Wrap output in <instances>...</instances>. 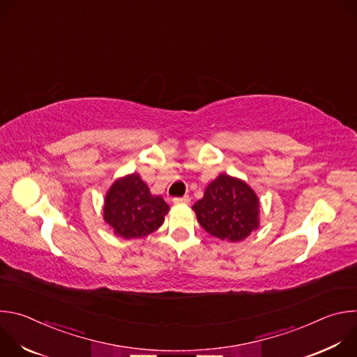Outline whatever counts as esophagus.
<instances>
[{
  "label": "esophagus",
  "instance_id": "1",
  "mask_svg": "<svg viewBox=\"0 0 357 357\" xmlns=\"http://www.w3.org/2000/svg\"><path fill=\"white\" fill-rule=\"evenodd\" d=\"M174 203H176V205H188V203L190 202V197L189 196H181V197H174L172 199Z\"/></svg>",
  "mask_w": 357,
  "mask_h": 357
}]
</instances>
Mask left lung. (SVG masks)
Segmentation results:
<instances>
[{
	"label": "left lung",
	"instance_id": "8db88e82",
	"mask_svg": "<svg viewBox=\"0 0 357 357\" xmlns=\"http://www.w3.org/2000/svg\"><path fill=\"white\" fill-rule=\"evenodd\" d=\"M209 234L229 241L244 240L259 227V199L243 181L219 175L193 208Z\"/></svg>",
	"mask_w": 357,
	"mask_h": 357
}]
</instances>
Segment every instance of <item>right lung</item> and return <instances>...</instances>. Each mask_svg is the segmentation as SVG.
Here are the masks:
<instances>
[{
  "mask_svg": "<svg viewBox=\"0 0 357 357\" xmlns=\"http://www.w3.org/2000/svg\"><path fill=\"white\" fill-rule=\"evenodd\" d=\"M169 206L161 196H152L145 182L131 174L113 183L105 202V220L124 238L144 237L164 223Z\"/></svg>",
  "mask_w": 357,
  "mask_h": 357,
  "instance_id": "right-lung-1",
  "label": "right lung"
}]
</instances>
